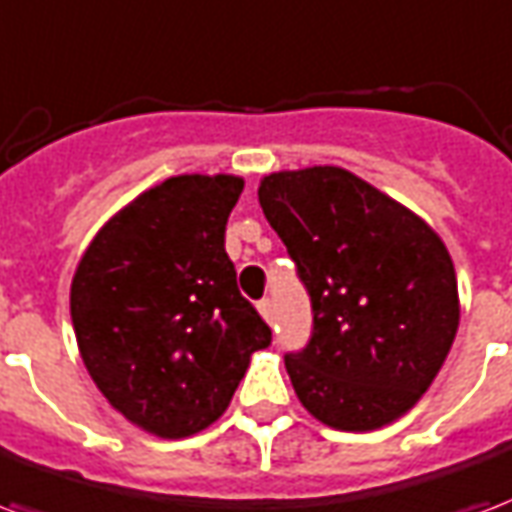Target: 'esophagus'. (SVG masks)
Listing matches in <instances>:
<instances>
[{
	"label": "esophagus",
	"mask_w": 512,
	"mask_h": 512,
	"mask_svg": "<svg viewBox=\"0 0 512 512\" xmlns=\"http://www.w3.org/2000/svg\"><path fill=\"white\" fill-rule=\"evenodd\" d=\"M256 307H259V313L264 315L267 324H275V305H272V299H261Z\"/></svg>",
	"instance_id": "34e87169"
}]
</instances>
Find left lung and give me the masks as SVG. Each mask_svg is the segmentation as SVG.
I'll return each mask as SVG.
<instances>
[{
	"mask_svg": "<svg viewBox=\"0 0 512 512\" xmlns=\"http://www.w3.org/2000/svg\"><path fill=\"white\" fill-rule=\"evenodd\" d=\"M259 205L313 307L310 340L286 353L299 402L343 432L405 416L459 329V288L443 240L340 167L272 172L261 180Z\"/></svg>",
	"mask_w": 512,
	"mask_h": 512,
	"instance_id": "left-lung-1",
	"label": "left lung"
}]
</instances>
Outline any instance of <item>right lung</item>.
Here are the masks:
<instances>
[{
  "instance_id": "add662e5",
  "label": "right lung",
  "mask_w": 512,
  "mask_h": 512,
  "mask_svg": "<svg viewBox=\"0 0 512 512\" xmlns=\"http://www.w3.org/2000/svg\"><path fill=\"white\" fill-rule=\"evenodd\" d=\"M234 175H178L126 205L83 253L69 291L80 356L107 402L180 440L224 416L272 329L237 288L224 234Z\"/></svg>"
}]
</instances>
